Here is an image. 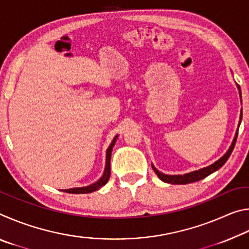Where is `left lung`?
Here are the masks:
<instances>
[{
	"label": "left lung",
	"instance_id": "1",
	"mask_svg": "<svg viewBox=\"0 0 249 249\" xmlns=\"http://www.w3.org/2000/svg\"><path fill=\"white\" fill-rule=\"evenodd\" d=\"M237 88H238V91H239V95H241V98H242L241 88H239V86H237ZM242 116H243V113L241 112V119H239V124H241V122H242ZM239 124H238V126H239ZM237 135H238V129H237V132H236V134H235V137H234V140H233V142H231V145L230 146L229 150L226 151V153L224 154V156H223V157H221L220 159H218L217 161L212 163V165H210V166L205 167V168H202V169L192 171V172H189V174H185V175H175V176L161 174V172L156 169L154 166H153V169L156 172V175L158 176V178L160 180H162L163 182H167V183L187 184V183L196 182V181H199V180L204 179L205 177H208L211 174H213V172H215L216 170L220 169V168L227 161V159L230 158L231 151H233L234 147H235V142H236V140H237Z\"/></svg>",
	"mask_w": 249,
	"mask_h": 249
}]
</instances>
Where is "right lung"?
Returning <instances> with one entry per match:
<instances>
[{
  "label": "right lung",
  "mask_w": 249,
  "mask_h": 249,
  "mask_svg": "<svg viewBox=\"0 0 249 249\" xmlns=\"http://www.w3.org/2000/svg\"><path fill=\"white\" fill-rule=\"evenodd\" d=\"M116 138H117V135L114 138H113L111 145H109V147L107 150V162H105V169L103 172V176L101 177V178L96 181V182L88 185V187L67 189V190H62V191L68 192V193H73V195H80V193H91L93 191L99 190L101 187H103L104 184H107V182L109 179V175H111V154H112L113 147H114V145H115Z\"/></svg>",
  "instance_id": "right-lung-1"
}]
</instances>
